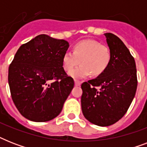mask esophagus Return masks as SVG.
Wrapping results in <instances>:
<instances>
[{"instance_id": "esophagus-1", "label": "esophagus", "mask_w": 147, "mask_h": 147, "mask_svg": "<svg viewBox=\"0 0 147 147\" xmlns=\"http://www.w3.org/2000/svg\"><path fill=\"white\" fill-rule=\"evenodd\" d=\"M81 85V82L78 80H75V85L76 86H79Z\"/></svg>"}]
</instances>
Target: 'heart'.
<instances>
[{
	"label": "heart",
	"instance_id": "b5f03b06",
	"mask_svg": "<svg viewBox=\"0 0 147 147\" xmlns=\"http://www.w3.org/2000/svg\"><path fill=\"white\" fill-rule=\"evenodd\" d=\"M111 60L109 49L93 40H84L77 42L73 52L68 51L62 56V64L65 71H70L81 62L82 65L69 73L74 78H84L92 73L98 76L107 69Z\"/></svg>",
	"mask_w": 147,
	"mask_h": 147
}]
</instances>
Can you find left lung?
Wrapping results in <instances>:
<instances>
[{"label":"left lung","mask_w":147,"mask_h":147,"mask_svg":"<svg viewBox=\"0 0 147 147\" xmlns=\"http://www.w3.org/2000/svg\"><path fill=\"white\" fill-rule=\"evenodd\" d=\"M105 36L111 53L110 63L97 78L82 84L81 98L83 115L100 127L112 125L122 118L137 87L136 63L129 49L117 36L111 33Z\"/></svg>","instance_id":"obj_1"}]
</instances>
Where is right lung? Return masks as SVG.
Masks as SVG:
<instances>
[{
	"label": "right lung",
	"instance_id": "obj_1",
	"mask_svg": "<svg viewBox=\"0 0 147 147\" xmlns=\"http://www.w3.org/2000/svg\"><path fill=\"white\" fill-rule=\"evenodd\" d=\"M69 42L46 34L23 44L9 66L8 83L15 106L30 121L46 122L60 114L74 87L62 56Z\"/></svg>",
	"mask_w": 147,
	"mask_h": 147
}]
</instances>
